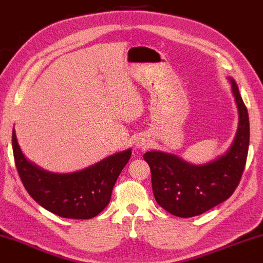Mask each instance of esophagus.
<instances>
[{
    "label": "esophagus",
    "instance_id": "obj_1",
    "mask_svg": "<svg viewBox=\"0 0 263 263\" xmlns=\"http://www.w3.org/2000/svg\"><path fill=\"white\" fill-rule=\"evenodd\" d=\"M139 145H140V147H142V148H144L147 144H145V141H140L139 142Z\"/></svg>",
    "mask_w": 263,
    "mask_h": 263
}]
</instances>
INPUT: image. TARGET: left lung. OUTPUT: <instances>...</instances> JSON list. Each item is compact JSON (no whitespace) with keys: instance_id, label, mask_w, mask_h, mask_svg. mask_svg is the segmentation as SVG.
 I'll return each instance as SVG.
<instances>
[{"instance_id":"8db88e82","label":"left lung","mask_w":263,"mask_h":263,"mask_svg":"<svg viewBox=\"0 0 263 263\" xmlns=\"http://www.w3.org/2000/svg\"><path fill=\"white\" fill-rule=\"evenodd\" d=\"M232 92L239 110L233 144L223 156L204 165H192L175 155L148 152L143 155L152 171L154 197L158 205L180 218L203 214L232 196L247 161L249 118L234 80Z\"/></svg>"}]
</instances>
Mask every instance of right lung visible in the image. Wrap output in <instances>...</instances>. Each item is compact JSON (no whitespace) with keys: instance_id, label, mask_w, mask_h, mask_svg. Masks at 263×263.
<instances>
[{"instance_id":"1","label":"right lung","mask_w":263,"mask_h":263,"mask_svg":"<svg viewBox=\"0 0 263 263\" xmlns=\"http://www.w3.org/2000/svg\"><path fill=\"white\" fill-rule=\"evenodd\" d=\"M12 152L20 178L32 199L50 212L68 219L98 216L108 205L116 179L132 156L129 149L73 174H51L24 157L14 129Z\"/></svg>"}]
</instances>
